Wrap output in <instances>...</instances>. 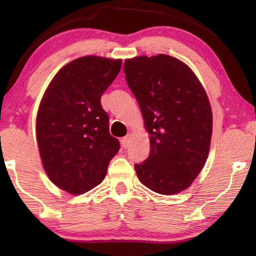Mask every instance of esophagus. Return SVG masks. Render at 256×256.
Wrapping results in <instances>:
<instances>
[{
    "label": "esophagus",
    "mask_w": 256,
    "mask_h": 256,
    "mask_svg": "<svg viewBox=\"0 0 256 256\" xmlns=\"http://www.w3.org/2000/svg\"><path fill=\"white\" fill-rule=\"evenodd\" d=\"M129 142H130V135L124 136V138H121V144H122V146H124V148H128Z\"/></svg>",
    "instance_id": "obj_1"
}]
</instances>
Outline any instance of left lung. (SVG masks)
<instances>
[{"instance_id":"obj_1","label":"left lung","mask_w":256,"mask_h":256,"mask_svg":"<svg viewBox=\"0 0 256 256\" xmlns=\"http://www.w3.org/2000/svg\"><path fill=\"white\" fill-rule=\"evenodd\" d=\"M124 71L150 135V152L135 164L140 182L160 194L191 185L208 158L212 110L192 70L168 54L135 57Z\"/></svg>"}]
</instances>
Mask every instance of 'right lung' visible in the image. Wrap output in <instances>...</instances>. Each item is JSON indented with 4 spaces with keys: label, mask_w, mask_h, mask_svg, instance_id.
I'll use <instances>...</instances> for the list:
<instances>
[{
    "label": "right lung",
    "mask_w": 256,
    "mask_h": 256,
    "mask_svg": "<svg viewBox=\"0 0 256 256\" xmlns=\"http://www.w3.org/2000/svg\"><path fill=\"white\" fill-rule=\"evenodd\" d=\"M120 70V59L78 58L59 70L42 99L36 121L42 163L52 183L72 194L99 185L120 149L100 101Z\"/></svg>",
    "instance_id": "right-lung-1"
}]
</instances>
